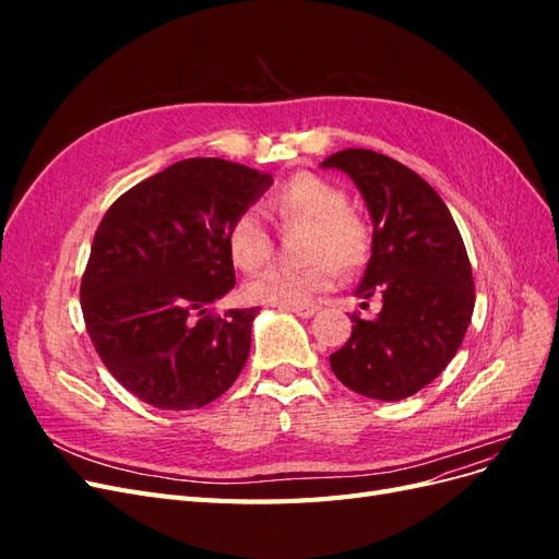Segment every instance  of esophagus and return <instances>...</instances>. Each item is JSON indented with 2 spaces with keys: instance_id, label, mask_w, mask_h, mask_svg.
Segmentation results:
<instances>
[{
  "instance_id": "esophagus-1",
  "label": "esophagus",
  "mask_w": 559,
  "mask_h": 559,
  "mask_svg": "<svg viewBox=\"0 0 559 559\" xmlns=\"http://www.w3.org/2000/svg\"><path fill=\"white\" fill-rule=\"evenodd\" d=\"M286 310L298 314V317H302V319H310V317L317 314V308H314V306H294V308H286Z\"/></svg>"
}]
</instances>
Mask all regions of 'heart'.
<instances>
[{
  "instance_id": "b5f03b06",
  "label": "heart",
  "mask_w": 559,
  "mask_h": 559,
  "mask_svg": "<svg viewBox=\"0 0 559 559\" xmlns=\"http://www.w3.org/2000/svg\"><path fill=\"white\" fill-rule=\"evenodd\" d=\"M270 210L284 222H310L302 267L273 265L247 282L245 294L251 302L275 308L308 306L319 294L335 284V265L357 267L368 251V230L357 214L347 210V195L335 183L317 175H296L270 198ZM233 263L259 270L270 257V233L257 207H249L233 218L226 235Z\"/></svg>"
}]
</instances>
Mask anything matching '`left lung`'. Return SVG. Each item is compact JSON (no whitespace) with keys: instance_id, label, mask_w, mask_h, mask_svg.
<instances>
[{"instance_id":"obj_1","label":"left lung","mask_w":559,"mask_h":559,"mask_svg":"<svg viewBox=\"0 0 559 559\" xmlns=\"http://www.w3.org/2000/svg\"><path fill=\"white\" fill-rule=\"evenodd\" d=\"M321 167L345 173L366 202L373 240L354 296L382 302L373 319L352 317L331 368L361 396L408 399L443 373L471 324L476 298L460 228L425 179L384 154L345 148Z\"/></svg>"}]
</instances>
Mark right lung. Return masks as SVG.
<instances>
[{
    "instance_id": "right-lung-1",
    "label": "right lung",
    "mask_w": 559,
    "mask_h": 559,
    "mask_svg": "<svg viewBox=\"0 0 559 559\" xmlns=\"http://www.w3.org/2000/svg\"><path fill=\"white\" fill-rule=\"evenodd\" d=\"M270 186L247 165L189 158L132 186L99 222L81 310L99 359L140 401L193 411L238 380L259 310L210 308L235 286L233 218Z\"/></svg>"
}]
</instances>
